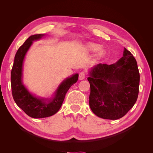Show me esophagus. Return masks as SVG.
<instances>
[{
    "label": "esophagus",
    "instance_id": "34e87169",
    "mask_svg": "<svg viewBox=\"0 0 153 153\" xmlns=\"http://www.w3.org/2000/svg\"><path fill=\"white\" fill-rule=\"evenodd\" d=\"M85 78V74L84 72H81L79 74V80H84V78Z\"/></svg>",
    "mask_w": 153,
    "mask_h": 153
}]
</instances>
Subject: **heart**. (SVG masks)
Listing matches in <instances>:
<instances>
[{"label":"heart","instance_id":"1","mask_svg":"<svg viewBox=\"0 0 153 153\" xmlns=\"http://www.w3.org/2000/svg\"><path fill=\"white\" fill-rule=\"evenodd\" d=\"M85 50L88 52L96 53L99 52L97 55V57L99 60L103 59L107 55V52L105 50L102 49V46L95 43L89 42L85 44Z\"/></svg>","mask_w":153,"mask_h":153}]
</instances>
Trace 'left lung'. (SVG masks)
I'll use <instances>...</instances> for the list:
<instances>
[{
	"mask_svg": "<svg viewBox=\"0 0 153 153\" xmlns=\"http://www.w3.org/2000/svg\"><path fill=\"white\" fill-rule=\"evenodd\" d=\"M89 75V106L98 117L110 120L120 119L136 103L139 71L135 57L125 48L119 61L110 65L97 64L91 68Z\"/></svg>",
	"mask_w": 153,
	"mask_h": 153,
	"instance_id": "8db88e82",
	"label": "left lung"
}]
</instances>
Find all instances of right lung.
Wrapping results in <instances>:
<instances>
[{
    "label": "right lung",
    "instance_id": "obj_1",
    "mask_svg": "<svg viewBox=\"0 0 153 153\" xmlns=\"http://www.w3.org/2000/svg\"><path fill=\"white\" fill-rule=\"evenodd\" d=\"M46 34H35L30 36L18 48L15 57L11 73V90L16 104L29 116L45 118L56 114L61 107L66 92L78 79L75 73L66 78L60 84L51 98H40L32 94L23 84V65L26 53L33 41L39 40Z\"/></svg>",
    "mask_w": 153,
    "mask_h": 153
}]
</instances>
